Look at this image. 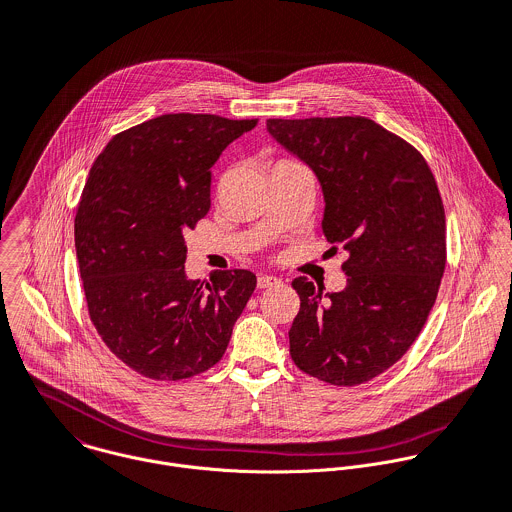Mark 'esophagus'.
<instances>
[{
  "mask_svg": "<svg viewBox=\"0 0 512 512\" xmlns=\"http://www.w3.org/2000/svg\"><path fill=\"white\" fill-rule=\"evenodd\" d=\"M280 284H282V280L276 276H260L258 278V288H276Z\"/></svg>",
  "mask_w": 512,
  "mask_h": 512,
  "instance_id": "obj_1",
  "label": "esophagus"
}]
</instances>
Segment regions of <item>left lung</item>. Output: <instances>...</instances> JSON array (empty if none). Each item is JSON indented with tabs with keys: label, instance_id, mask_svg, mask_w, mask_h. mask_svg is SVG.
<instances>
[{
	"label": "left lung",
	"instance_id": "8db88e82",
	"mask_svg": "<svg viewBox=\"0 0 512 512\" xmlns=\"http://www.w3.org/2000/svg\"><path fill=\"white\" fill-rule=\"evenodd\" d=\"M266 129L318 176L324 234L347 252L341 292L292 282V359L326 383L359 385L403 357L435 304L445 272L437 182L409 143L365 117L268 119Z\"/></svg>",
	"mask_w": 512,
	"mask_h": 512
}]
</instances>
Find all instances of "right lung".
Segmentation results:
<instances>
[{"instance_id": "1", "label": "right lung", "mask_w": 512, "mask_h": 512, "mask_svg": "<svg viewBox=\"0 0 512 512\" xmlns=\"http://www.w3.org/2000/svg\"><path fill=\"white\" fill-rule=\"evenodd\" d=\"M256 119L163 115L115 135L75 216L89 316L107 347L151 379H186L226 351L256 274L184 272V232L210 208V169Z\"/></svg>"}]
</instances>
